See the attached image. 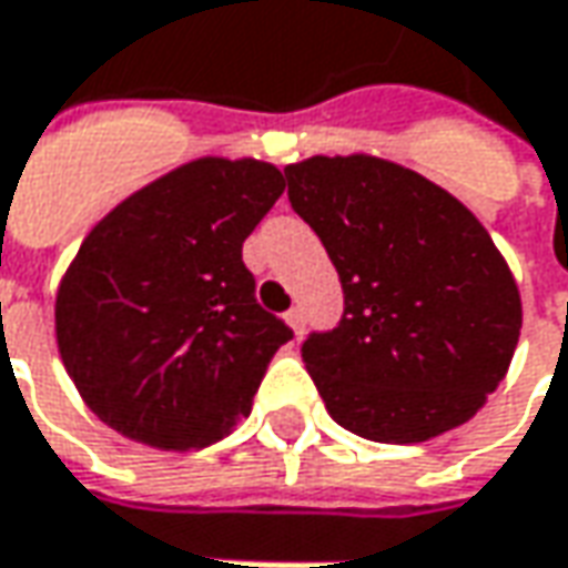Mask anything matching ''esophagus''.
<instances>
[{
	"label": "esophagus",
	"instance_id": "obj_1",
	"mask_svg": "<svg viewBox=\"0 0 568 568\" xmlns=\"http://www.w3.org/2000/svg\"><path fill=\"white\" fill-rule=\"evenodd\" d=\"M285 323L292 326V333H295V336H304V311L302 307H292V311L285 314Z\"/></svg>",
	"mask_w": 568,
	"mask_h": 568
}]
</instances>
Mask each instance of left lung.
<instances>
[{
    "mask_svg": "<svg viewBox=\"0 0 568 568\" xmlns=\"http://www.w3.org/2000/svg\"><path fill=\"white\" fill-rule=\"evenodd\" d=\"M288 201L339 273L343 321L302 358L326 412L377 443L459 427L506 377L521 329L503 254L449 191L367 153L285 166Z\"/></svg>",
    "mask_w": 568,
    "mask_h": 568,
    "instance_id": "obj_1",
    "label": "left lung"
}]
</instances>
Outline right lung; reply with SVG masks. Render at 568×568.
Wrapping results in <instances>:
<instances>
[{"mask_svg": "<svg viewBox=\"0 0 568 568\" xmlns=\"http://www.w3.org/2000/svg\"><path fill=\"white\" fill-rule=\"evenodd\" d=\"M283 191L270 163L204 156L90 229L55 295V343L112 430L187 453L251 412L292 329L254 298L242 245Z\"/></svg>", "mask_w": 568, "mask_h": 568, "instance_id": "obj_1", "label": "right lung"}]
</instances>
